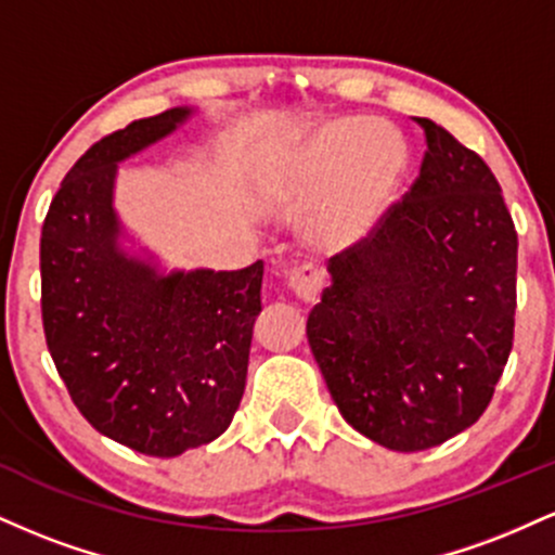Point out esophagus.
Segmentation results:
<instances>
[{"label": "esophagus", "instance_id": "obj_1", "mask_svg": "<svg viewBox=\"0 0 555 555\" xmlns=\"http://www.w3.org/2000/svg\"><path fill=\"white\" fill-rule=\"evenodd\" d=\"M289 289L295 292V297L302 299V302H315L323 289V273L310 263L297 266V269L289 271Z\"/></svg>", "mask_w": 555, "mask_h": 555}]
</instances>
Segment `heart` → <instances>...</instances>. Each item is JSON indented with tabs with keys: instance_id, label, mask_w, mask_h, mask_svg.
<instances>
[{
	"instance_id": "heart-1",
	"label": "heart",
	"mask_w": 555,
	"mask_h": 555,
	"mask_svg": "<svg viewBox=\"0 0 555 555\" xmlns=\"http://www.w3.org/2000/svg\"><path fill=\"white\" fill-rule=\"evenodd\" d=\"M410 164L399 130L367 119H328L286 145L271 197L305 214V237L318 250L358 245L378 227Z\"/></svg>"
}]
</instances>
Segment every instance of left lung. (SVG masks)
<instances>
[{"label": "left lung", "instance_id": "1", "mask_svg": "<svg viewBox=\"0 0 555 555\" xmlns=\"http://www.w3.org/2000/svg\"><path fill=\"white\" fill-rule=\"evenodd\" d=\"M420 177L371 237L328 263L308 341L341 417L425 451L486 412L512 352L517 232L493 171L436 125Z\"/></svg>", "mask_w": 555, "mask_h": 555}]
</instances>
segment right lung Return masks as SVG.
Here are the masks:
<instances>
[{
	"label": "right lung",
	"instance_id": "1",
	"mask_svg": "<svg viewBox=\"0 0 555 555\" xmlns=\"http://www.w3.org/2000/svg\"><path fill=\"white\" fill-rule=\"evenodd\" d=\"M175 106L99 140L67 171L41 232V313L52 360L82 417L149 456H180L232 423L260 313L263 260L240 271L171 269L114 208L119 164L171 135Z\"/></svg>",
	"mask_w": 555,
	"mask_h": 555
}]
</instances>
